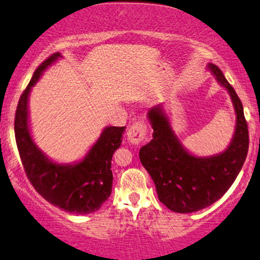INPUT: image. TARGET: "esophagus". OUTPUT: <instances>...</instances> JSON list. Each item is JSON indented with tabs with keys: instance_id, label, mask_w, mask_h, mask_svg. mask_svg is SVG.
<instances>
[{
	"instance_id": "esophagus-1",
	"label": "esophagus",
	"mask_w": 260,
	"mask_h": 260,
	"mask_svg": "<svg viewBox=\"0 0 260 260\" xmlns=\"http://www.w3.org/2000/svg\"><path fill=\"white\" fill-rule=\"evenodd\" d=\"M148 133H149V127L147 122L144 120H140L138 122H136V123H133L132 126L128 128L127 139L129 140L132 144H138V143L147 139Z\"/></svg>"
}]
</instances>
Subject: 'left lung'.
<instances>
[{
  "instance_id": "1",
  "label": "left lung",
  "mask_w": 260,
  "mask_h": 260,
  "mask_svg": "<svg viewBox=\"0 0 260 260\" xmlns=\"http://www.w3.org/2000/svg\"><path fill=\"white\" fill-rule=\"evenodd\" d=\"M209 68L220 84L229 90L237 115L230 147L222 154L211 157L188 154L159 106L153 107L148 113L154 129L153 139L139 150V159L153 178L159 201L176 213L198 211L221 198L240 174L248 153V126L242 103L221 70L215 64Z\"/></svg>"
}]
</instances>
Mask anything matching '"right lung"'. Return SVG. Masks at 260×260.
<instances>
[{
  "mask_svg": "<svg viewBox=\"0 0 260 260\" xmlns=\"http://www.w3.org/2000/svg\"><path fill=\"white\" fill-rule=\"evenodd\" d=\"M52 53L37 68L28 86L20 95L14 117L17 148L25 175L43 198L73 214L99 210L112 190L111 160L121 145L124 127H107L85 159L71 166L53 164L37 148L28 128V96L41 72L59 57Z\"/></svg>",
  "mask_w": 260,
  "mask_h": 260,
  "instance_id": "obj_1",
  "label": "right lung"
}]
</instances>
